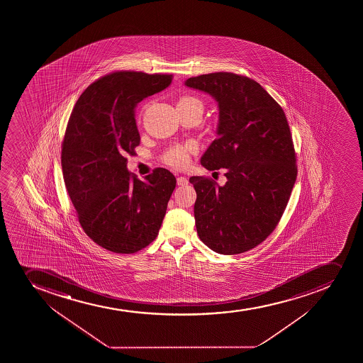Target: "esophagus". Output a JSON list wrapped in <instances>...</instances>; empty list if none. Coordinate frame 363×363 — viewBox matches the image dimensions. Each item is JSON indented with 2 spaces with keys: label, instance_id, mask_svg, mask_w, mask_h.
<instances>
[{
  "label": "esophagus",
  "instance_id": "34e87169",
  "mask_svg": "<svg viewBox=\"0 0 363 363\" xmlns=\"http://www.w3.org/2000/svg\"><path fill=\"white\" fill-rule=\"evenodd\" d=\"M176 182H177V184H179V186H187L188 179H186L184 176H179V177L176 179Z\"/></svg>",
  "mask_w": 363,
  "mask_h": 363
}]
</instances>
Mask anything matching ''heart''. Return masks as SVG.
<instances>
[{"label": "heart", "mask_w": 363, "mask_h": 363, "mask_svg": "<svg viewBox=\"0 0 363 363\" xmlns=\"http://www.w3.org/2000/svg\"><path fill=\"white\" fill-rule=\"evenodd\" d=\"M191 103H200V101L193 97L181 98L179 101V104H191ZM193 150H194L193 145L172 147L165 155V162L174 168H184L189 162V154Z\"/></svg>", "instance_id": "b5f03b06"}]
</instances>
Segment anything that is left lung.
Masks as SVG:
<instances>
[{
    "instance_id": "1",
    "label": "left lung",
    "mask_w": 363,
    "mask_h": 363,
    "mask_svg": "<svg viewBox=\"0 0 363 363\" xmlns=\"http://www.w3.org/2000/svg\"><path fill=\"white\" fill-rule=\"evenodd\" d=\"M184 85L212 96L219 108L218 138L202 155L208 170L226 169V184L189 179L195 225L203 244L239 255L265 240L283 216L297 177L286 117L255 80L234 73L193 77Z\"/></svg>"
}]
</instances>
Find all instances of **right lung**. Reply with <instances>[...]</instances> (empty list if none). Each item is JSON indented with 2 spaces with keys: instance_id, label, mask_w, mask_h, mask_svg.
I'll return each mask as SVG.
<instances>
[{
  "instance_id": "obj_1",
  "label": "right lung",
  "mask_w": 363,
  "mask_h": 363,
  "mask_svg": "<svg viewBox=\"0 0 363 363\" xmlns=\"http://www.w3.org/2000/svg\"><path fill=\"white\" fill-rule=\"evenodd\" d=\"M170 74L119 71L77 101L62 143L66 189L84 232L115 253H135L157 237L176 179L164 168L144 181L126 168L140 136L135 108L172 84Z\"/></svg>"
}]
</instances>
